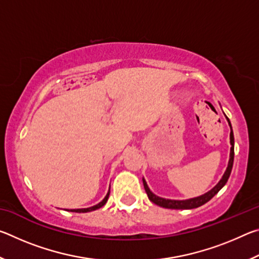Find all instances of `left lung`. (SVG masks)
I'll use <instances>...</instances> for the list:
<instances>
[{
  "mask_svg": "<svg viewBox=\"0 0 259 259\" xmlns=\"http://www.w3.org/2000/svg\"><path fill=\"white\" fill-rule=\"evenodd\" d=\"M227 122H229L230 128H231V134H230V142H231V152H230V160H229V165H227L226 171L223 175V177L221 181L218 182V184L213 188H211L209 192L205 193L203 195L196 196V198L193 199H188V200H169V199H163L160 198V196L155 195L150 188L147 186V183L145 179L143 178V184H144V188L147 193L148 199H150L153 203H155L156 205H160L162 208H168V209H194L201 207V205L207 203L209 200H211L217 193L224 187L225 184L229 181V177L232 171V166H233V161H234V136H233V130H232V125L231 122L229 120V117L226 116Z\"/></svg>",
  "mask_w": 259,
  "mask_h": 259,
  "instance_id": "1",
  "label": "left lung"
}]
</instances>
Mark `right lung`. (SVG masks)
Returning <instances> with one entry per match:
<instances>
[{
  "instance_id": "obj_1",
  "label": "right lung",
  "mask_w": 259,
  "mask_h": 259,
  "mask_svg": "<svg viewBox=\"0 0 259 259\" xmlns=\"http://www.w3.org/2000/svg\"><path fill=\"white\" fill-rule=\"evenodd\" d=\"M108 196H109V192L107 193L106 196H105V198H104V200L102 201V202H99L98 204L94 205V207L84 208V209H71V210H68V211H72V212H89V211H94V210H97V209H99V208H102L103 205L107 202Z\"/></svg>"
}]
</instances>
